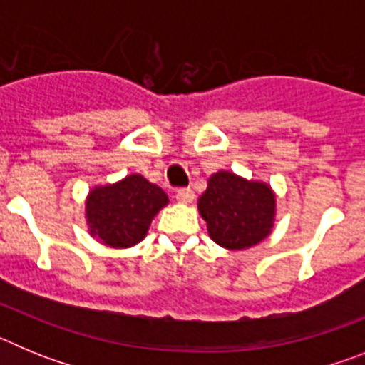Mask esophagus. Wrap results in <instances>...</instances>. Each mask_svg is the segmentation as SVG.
Masks as SVG:
<instances>
[{"label":"esophagus","mask_w":365,"mask_h":365,"mask_svg":"<svg viewBox=\"0 0 365 365\" xmlns=\"http://www.w3.org/2000/svg\"><path fill=\"white\" fill-rule=\"evenodd\" d=\"M175 199L182 205H190L193 201V192L190 188H179L175 192Z\"/></svg>","instance_id":"1"}]
</instances>
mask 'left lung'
<instances>
[{"label":"left lung","mask_w":365,"mask_h":365,"mask_svg":"<svg viewBox=\"0 0 365 365\" xmlns=\"http://www.w3.org/2000/svg\"><path fill=\"white\" fill-rule=\"evenodd\" d=\"M208 235L222 248L243 250L269 237L276 221V193L263 180L221 170L210 175L197 201Z\"/></svg>","instance_id":"8db88e82"}]
</instances>
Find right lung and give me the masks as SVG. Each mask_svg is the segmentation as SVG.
Here are the masks:
<instances>
[{"instance_id":"1","label":"right lung","mask_w":365,"mask_h":365,"mask_svg":"<svg viewBox=\"0 0 365 365\" xmlns=\"http://www.w3.org/2000/svg\"><path fill=\"white\" fill-rule=\"evenodd\" d=\"M168 202L164 190L140 173L95 186L86 199L89 234L111 248H130L146 237L153 217Z\"/></svg>"}]
</instances>
